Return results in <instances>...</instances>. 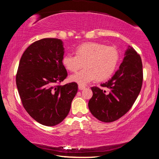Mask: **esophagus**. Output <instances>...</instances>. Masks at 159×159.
Here are the masks:
<instances>
[{
	"label": "esophagus",
	"mask_w": 159,
	"mask_h": 159,
	"mask_svg": "<svg viewBox=\"0 0 159 159\" xmlns=\"http://www.w3.org/2000/svg\"><path fill=\"white\" fill-rule=\"evenodd\" d=\"M85 86H84V85H79V89L80 90L85 89Z\"/></svg>",
	"instance_id": "esophagus-1"
}]
</instances>
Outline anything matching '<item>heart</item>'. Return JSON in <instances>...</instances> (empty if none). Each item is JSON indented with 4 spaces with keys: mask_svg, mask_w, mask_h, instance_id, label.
Listing matches in <instances>:
<instances>
[{
    "mask_svg": "<svg viewBox=\"0 0 159 159\" xmlns=\"http://www.w3.org/2000/svg\"><path fill=\"white\" fill-rule=\"evenodd\" d=\"M119 60V53L116 48L106 46L98 43H85L75 50V55H64V66L71 72L81 71L70 76V80L85 85L95 79L104 80L115 71Z\"/></svg>",
    "mask_w": 159,
    "mask_h": 159,
    "instance_id": "b5f03b06",
    "label": "heart"
}]
</instances>
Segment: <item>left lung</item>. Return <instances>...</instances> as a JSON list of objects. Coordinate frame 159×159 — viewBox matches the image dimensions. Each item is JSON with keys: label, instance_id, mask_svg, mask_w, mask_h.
Here are the masks:
<instances>
[{"label": "left lung", "instance_id": "left-lung-1", "mask_svg": "<svg viewBox=\"0 0 159 159\" xmlns=\"http://www.w3.org/2000/svg\"><path fill=\"white\" fill-rule=\"evenodd\" d=\"M143 81V69L140 55L129 45L123 62L102 88H91L93 97L88 107L100 121H115L125 115L138 98Z\"/></svg>", "mask_w": 159, "mask_h": 159}]
</instances>
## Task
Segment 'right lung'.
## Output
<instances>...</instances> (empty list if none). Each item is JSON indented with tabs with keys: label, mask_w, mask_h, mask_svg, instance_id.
Here are the masks:
<instances>
[{
	"label": "right lung",
	"mask_w": 159,
	"mask_h": 159,
	"mask_svg": "<svg viewBox=\"0 0 159 159\" xmlns=\"http://www.w3.org/2000/svg\"><path fill=\"white\" fill-rule=\"evenodd\" d=\"M63 55L60 39H43L29 45L19 63L16 84L21 103L42 125L53 126L62 121L78 92L75 82L60 85L68 75Z\"/></svg>",
	"instance_id": "1"
}]
</instances>
